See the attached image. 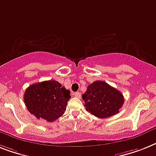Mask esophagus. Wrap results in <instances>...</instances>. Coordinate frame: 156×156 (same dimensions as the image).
Returning a JSON list of instances; mask_svg holds the SVG:
<instances>
[{
	"mask_svg": "<svg viewBox=\"0 0 156 156\" xmlns=\"http://www.w3.org/2000/svg\"><path fill=\"white\" fill-rule=\"evenodd\" d=\"M74 96H75L76 98H81V93L80 92H75V93L74 94Z\"/></svg>",
	"mask_w": 156,
	"mask_h": 156,
	"instance_id": "34e87169",
	"label": "esophagus"
}]
</instances>
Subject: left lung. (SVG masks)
<instances>
[{"instance_id":"8db88e82","label":"left lung","mask_w":156,"mask_h":156,"mask_svg":"<svg viewBox=\"0 0 156 156\" xmlns=\"http://www.w3.org/2000/svg\"><path fill=\"white\" fill-rule=\"evenodd\" d=\"M82 99L86 110L100 119L119 113L124 102L122 93L102 81H95L89 85L82 94Z\"/></svg>"}]
</instances>
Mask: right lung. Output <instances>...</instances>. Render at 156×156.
Instances as JSON below:
<instances>
[{"label":"right lung","mask_w":156,"mask_h":156,"mask_svg":"<svg viewBox=\"0 0 156 156\" xmlns=\"http://www.w3.org/2000/svg\"><path fill=\"white\" fill-rule=\"evenodd\" d=\"M70 92L55 80L34 83L28 87L24 102L28 111L37 119L54 122L64 114Z\"/></svg>","instance_id":"add662e5"}]
</instances>
